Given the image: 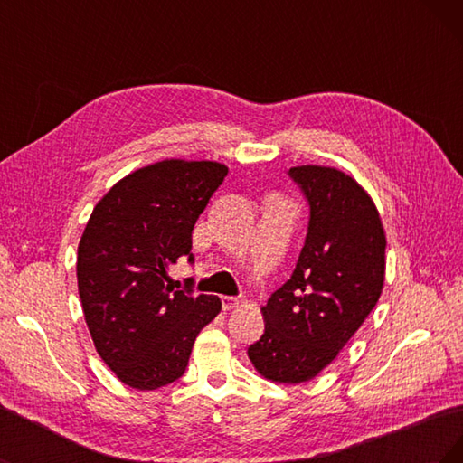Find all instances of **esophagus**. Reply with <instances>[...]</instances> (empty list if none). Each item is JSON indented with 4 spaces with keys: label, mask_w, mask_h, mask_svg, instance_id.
Wrapping results in <instances>:
<instances>
[{
    "label": "esophagus",
    "mask_w": 463,
    "mask_h": 463,
    "mask_svg": "<svg viewBox=\"0 0 463 463\" xmlns=\"http://www.w3.org/2000/svg\"><path fill=\"white\" fill-rule=\"evenodd\" d=\"M240 305H241V301L237 299V298H228V296L222 298L223 311H233V309H237V307H240Z\"/></svg>",
    "instance_id": "34e87169"
}]
</instances>
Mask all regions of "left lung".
Here are the masks:
<instances>
[{
	"label": "left lung",
	"instance_id": "obj_1",
	"mask_svg": "<svg viewBox=\"0 0 463 463\" xmlns=\"http://www.w3.org/2000/svg\"><path fill=\"white\" fill-rule=\"evenodd\" d=\"M309 203L305 245L288 282L260 313L264 334L247 349L266 381L299 384L338 357L381 298L386 233L357 181L338 167L296 165Z\"/></svg>",
	"mask_w": 463,
	"mask_h": 463
}]
</instances>
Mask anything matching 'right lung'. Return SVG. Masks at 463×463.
I'll return each instance as SVG.
<instances>
[{"instance_id": "right-lung-1", "label": "right lung", "mask_w": 463, "mask_h": 463, "mask_svg": "<svg viewBox=\"0 0 463 463\" xmlns=\"http://www.w3.org/2000/svg\"><path fill=\"white\" fill-rule=\"evenodd\" d=\"M228 167L170 158L125 175L98 201L77 253L79 296L98 355L123 384L156 390L185 373L216 296L175 291L167 269L193 262V228Z\"/></svg>"}]
</instances>
